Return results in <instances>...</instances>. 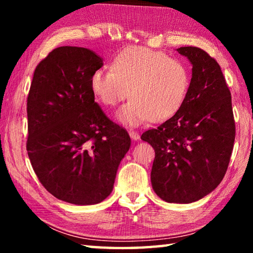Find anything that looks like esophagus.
<instances>
[{
    "label": "esophagus",
    "mask_w": 253,
    "mask_h": 253,
    "mask_svg": "<svg viewBox=\"0 0 253 253\" xmlns=\"http://www.w3.org/2000/svg\"><path fill=\"white\" fill-rule=\"evenodd\" d=\"M129 136L132 140H138L139 139V134L135 130H129Z\"/></svg>",
    "instance_id": "1"
}]
</instances>
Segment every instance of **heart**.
Instances as JSON below:
<instances>
[{"instance_id":"b5f03b06","label":"heart","mask_w":253,"mask_h":253,"mask_svg":"<svg viewBox=\"0 0 253 253\" xmlns=\"http://www.w3.org/2000/svg\"><path fill=\"white\" fill-rule=\"evenodd\" d=\"M191 84L187 66L160 51L131 46L116 55L111 70H96L91 90L106 106L130 99L117 111L118 121L137 126L172 116L185 100Z\"/></svg>"}]
</instances>
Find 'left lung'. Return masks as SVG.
I'll list each match as a JSON object with an SVG mask.
<instances>
[{
	"mask_svg": "<svg viewBox=\"0 0 253 253\" xmlns=\"http://www.w3.org/2000/svg\"><path fill=\"white\" fill-rule=\"evenodd\" d=\"M178 53L192 63V79L182 106L142 139L155 151L153 190L169 203H192L223 179L232 154L235 124L231 92L216 60L196 46Z\"/></svg>",
	"mask_w": 253,
	"mask_h": 253,
	"instance_id": "1",
	"label": "left lung"
}]
</instances>
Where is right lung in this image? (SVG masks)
Returning <instances> with one entry per match:
<instances>
[{
  "label": "right lung",
  "mask_w": 253,
  "mask_h": 253,
  "mask_svg": "<svg viewBox=\"0 0 253 253\" xmlns=\"http://www.w3.org/2000/svg\"><path fill=\"white\" fill-rule=\"evenodd\" d=\"M102 65L91 50L59 46L37 66L28 96L34 173L54 198L77 205L100 203L111 193L130 147L127 130L95 101L90 80Z\"/></svg>",
  "instance_id": "add662e5"
}]
</instances>
